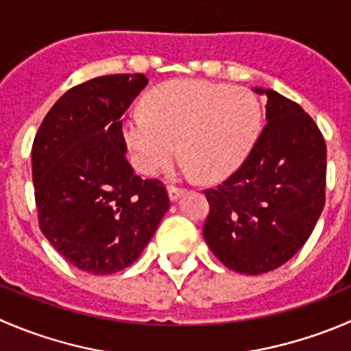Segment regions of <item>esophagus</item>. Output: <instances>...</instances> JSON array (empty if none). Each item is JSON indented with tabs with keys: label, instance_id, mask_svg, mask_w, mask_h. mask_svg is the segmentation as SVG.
I'll return each instance as SVG.
<instances>
[{
	"label": "esophagus",
	"instance_id": "esophagus-1",
	"mask_svg": "<svg viewBox=\"0 0 351 351\" xmlns=\"http://www.w3.org/2000/svg\"><path fill=\"white\" fill-rule=\"evenodd\" d=\"M182 193H183V190L178 189V186H175V185L168 186V197H169V200H173V202H175V200H178Z\"/></svg>",
	"mask_w": 351,
	"mask_h": 351
}]
</instances>
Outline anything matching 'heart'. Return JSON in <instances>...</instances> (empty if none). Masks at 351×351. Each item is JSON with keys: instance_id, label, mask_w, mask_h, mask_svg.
I'll return each instance as SVG.
<instances>
[{"instance_id": "b5f03b06", "label": "heart", "mask_w": 351, "mask_h": 351, "mask_svg": "<svg viewBox=\"0 0 351 351\" xmlns=\"http://www.w3.org/2000/svg\"><path fill=\"white\" fill-rule=\"evenodd\" d=\"M262 127V106L247 87L209 80H173L145 97V114L123 118L121 135L142 175H154L178 142L182 171L221 180L250 154Z\"/></svg>"}]
</instances>
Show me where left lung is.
<instances>
[{"instance_id": "8db88e82", "label": "left lung", "mask_w": 351, "mask_h": 351, "mask_svg": "<svg viewBox=\"0 0 351 351\" xmlns=\"http://www.w3.org/2000/svg\"><path fill=\"white\" fill-rule=\"evenodd\" d=\"M266 127L243 165L206 190L204 240L231 271L264 274L290 261L311 237L326 200V142L311 117L273 89Z\"/></svg>"}]
</instances>
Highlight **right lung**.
Listing matches in <instances>:
<instances>
[{
	"label": "right lung",
	"instance_id": "obj_1",
	"mask_svg": "<svg viewBox=\"0 0 351 351\" xmlns=\"http://www.w3.org/2000/svg\"><path fill=\"white\" fill-rule=\"evenodd\" d=\"M147 77L106 75L64 93L32 145L39 226L49 243L85 273L132 266L169 209L159 180H142L125 158L121 114Z\"/></svg>",
	"mask_w": 351,
	"mask_h": 351
}]
</instances>
